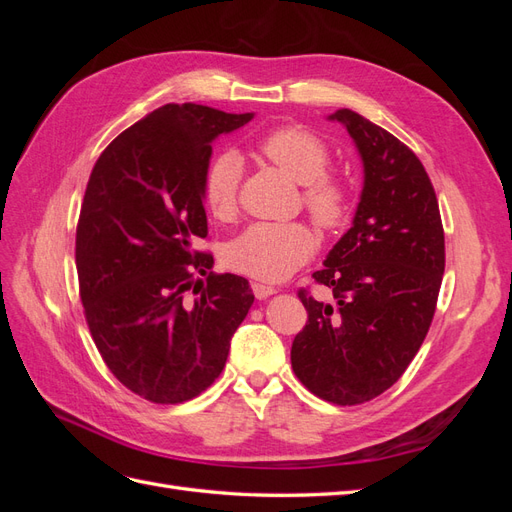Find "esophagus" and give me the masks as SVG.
Masks as SVG:
<instances>
[{
  "label": "esophagus",
  "instance_id": "esophagus-1",
  "mask_svg": "<svg viewBox=\"0 0 512 512\" xmlns=\"http://www.w3.org/2000/svg\"><path fill=\"white\" fill-rule=\"evenodd\" d=\"M252 290H254V294H256V299H267V297H271V294L277 292L275 286L260 284V282H254V284H252Z\"/></svg>",
  "mask_w": 512,
  "mask_h": 512
}]
</instances>
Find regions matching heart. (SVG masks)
I'll list each match as a JSON object with an SVG mask.
<instances>
[{
    "mask_svg": "<svg viewBox=\"0 0 512 512\" xmlns=\"http://www.w3.org/2000/svg\"><path fill=\"white\" fill-rule=\"evenodd\" d=\"M258 151L271 164L305 185L303 205L322 228H337L350 209L348 185L327 173L331 151L314 132L282 126L262 138ZM241 162L235 153L215 158L203 179V198L209 213L230 220L237 211ZM316 235L301 222H258L247 226L226 245V265L262 282L286 280L314 256Z\"/></svg>",
    "mask_w": 512,
    "mask_h": 512,
    "instance_id": "1",
    "label": "heart"
}]
</instances>
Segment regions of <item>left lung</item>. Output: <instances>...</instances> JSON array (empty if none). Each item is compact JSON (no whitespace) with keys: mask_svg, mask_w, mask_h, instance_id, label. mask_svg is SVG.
<instances>
[{"mask_svg":"<svg viewBox=\"0 0 512 512\" xmlns=\"http://www.w3.org/2000/svg\"><path fill=\"white\" fill-rule=\"evenodd\" d=\"M329 119L352 136L365 181L350 230L312 275L335 305L299 290L307 322L290 361L307 391L356 406L391 389L423 344L444 275V228L410 147L350 108Z\"/></svg>","mask_w":512,"mask_h":512,"instance_id":"8db88e82","label":"left lung"}]
</instances>
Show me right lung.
Instances as JSON below:
<instances>
[{
  "mask_svg": "<svg viewBox=\"0 0 512 512\" xmlns=\"http://www.w3.org/2000/svg\"><path fill=\"white\" fill-rule=\"evenodd\" d=\"M252 117L164 104L123 130L91 170L76 226L85 320L113 376L151 404L207 391L254 303L245 277L213 273V256L192 250L207 237L213 138Z\"/></svg>",
  "mask_w": 512,
  "mask_h": 512,
  "instance_id": "1",
  "label": "right lung"
}]
</instances>
